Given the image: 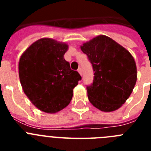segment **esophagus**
<instances>
[{
  "label": "esophagus",
  "instance_id": "obj_1",
  "mask_svg": "<svg viewBox=\"0 0 151 151\" xmlns=\"http://www.w3.org/2000/svg\"><path fill=\"white\" fill-rule=\"evenodd\" d=\"M78 73H79L80 75H81V76H82V69H81V68H78Z\"/></svg>",
  "mask_w": 151,
  "mask_h": 151
}]
</instances>
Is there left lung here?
Here are the masks:
<instances>
[{"mask_svg": "<svg viewBox=\"0 0 151 151\" xmlns=\"http://www.w3.org/2000/svg\"><path fill=\"white\" fill-rule=\"evenodd\" d=\"M81 50L87 55L94 71L93 82L87 85L89 101L101 111L119 109L129 97L137 81L132 56L105 35L86 42Z\"/></svg>", "mask_w": 151, "mask_h": 151, "instance_id": "8db88e82", "label": "left lung"}]
</instances>
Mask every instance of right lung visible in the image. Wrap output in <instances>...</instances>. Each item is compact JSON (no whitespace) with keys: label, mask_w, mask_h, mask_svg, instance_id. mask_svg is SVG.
<instances>
[{"label":"right lung","mask_w":151,"mask_h":151,"mask_svg":"<svg viewBox=\"0 0 151 151\" xmlns=\"http://www.w3.org/2000/svg\"><path fill=\"white\" fill-rule=\"evenodd\" d=\"M68 45L41 38L24 52L19 63V76L25 94L45 113H54L68 106L73 90L82 77L64 59Z\"/></svg>","instance_id":"1"}]
</instances>
